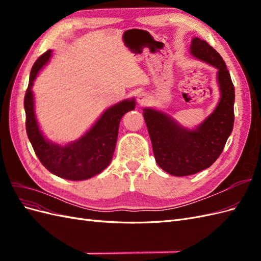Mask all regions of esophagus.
<instances>
[{"instance_id": "obj_1", "label": "esophagus", "mask_w": 261, "mask_h": 261, "mask_svg": "<svg viewBox=\"0 0 261 261\" xmlns=\"http://www.w3.org/2000/svg\"><path fill=\"white\" fill-rule=\"evenodd\" d=\"M137 101H138V103L140 105V106H144V105H146L147 102L149 101V97H148V94L147 93H145V92H140L138 96H137Z\"/></svg>"}]
</instances>
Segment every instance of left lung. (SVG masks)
<instances>
[{"instance_id": "obj_1", "label": "left lung", "mask_w": 261, "mask_h": 261, "mask_svg": "<svg viewBox=\"0 0 261 261\" xmlns=\"http://www.w3.org/2000/svg\"><path fill=\"white\" fill-rule=\"evenodd\" d=\"M189 49L194 58L218 69L220 99L212 113L195 128H187L160 110H143L155 161L163 171L174 176L192 175L215 163L234 125V86L223 59L197 37L192 39Z\"/></svg>"}]
</instances>
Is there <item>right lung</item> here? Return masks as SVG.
<instances>
[{
	"instance_id": "1",
	"label": "right lung",
	"mask_w": 261,
	"mask_h": 261,
	"mask_svg": "<svg viewBox=\"0 0 261 261\" xmlns=\"http://www.w3.org/2000/svg\"><path fill=\"white\" fill-rule=\"evenodd\" d=\"M52 50L39 58L30 72L25 94L26 130L31 145L43 167L52 174L69 180H84L98 175L111 163L116 146L118 126L125 113L136 107L135 98L125 99L108 108L82 137L65 145L45 138L35 112L34 82L48 64Z\"/></svg>"
}]
</instances>
